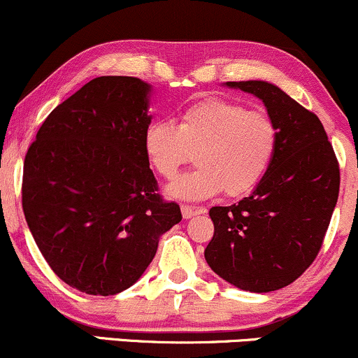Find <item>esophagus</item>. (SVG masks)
<instances>
[{"mask_svg":"<svg viewBox=\"0 0 358 358\" xmlns=\"http://www.w3.org/2000/svg\"><path fill=\"white\" fill-rule=\"evenodd\" d=\"M205 213V208L202 207H188V205H182V215L183 219H192V217Z\"/></svg>","mask_w":358,"mask_h":358,"instance_id":"34e87169","label":"esophagus"}]
</instances>
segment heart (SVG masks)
<instances>
[{
	"mask_svg": "<svg viewBox=\"0 0 358 358\" xmlns=\"http://www.w3.org/2000/svg\"><path fill=\"white\" fill-rule=\"evenodd\" d=\"M143 150L153 170L175 178L195 153L196 168L166 188L180 200H205L222 190L241 196L257 187L278 150V127L269 114L225 99H203L180 113L176 126L155 121Z\"/></svg>",
	"mask_w": 358,
	"mask_h": 358,
	"instance_id": "b5f03b06",
	"label": "heart"
}]
</instances>
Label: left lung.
<instances>
[{
    "label": "left lung",
    "instance_id": "left-lung-1",
    "mask_svg": "<svg viewBox=\"0 0 358 358\" xmlns=\"http://www.w3.org/2000/svg\"><path fill=\"white\" fill-rule=\"evenodd\" d=\"M224 85L262 101L278 127V150L249 196L210 208L215 231L205 261L232 286L269 293L291 285L315 261L338 200V162L322 121L278 85Z\"/></svg>",
    "mask_w": 358,
    "mask_h": 358
}]
</instances>
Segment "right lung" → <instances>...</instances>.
Masks as SVG:
<instances>
[{"label":"right lung","mask_w":358,"mask_h":358,"mask_svg":"<svg viewBox=\"0 0 358 358\" xmlns=\"http://www.w3.org/2000/svg\"><path fill=\"white\" fill-rule=\"evenodd\" d=\"M151 94L136 77L92 79L48 114L24 156L31 236L53 273L82 293L133 286L182 220L156 193L143 150Z\"/></svg>","instance_id":"add662e5"}]
</instances>
